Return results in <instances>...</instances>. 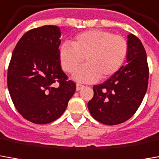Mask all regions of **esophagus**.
I'll return each instance as SVG.
<instances>
[{
    "mask_svg": "<svg viewBox=\"0 0 159 159\" xmlns=\"http://www.w3.org/2000/svg\"><path fill=\"white\" fill-rule=\"evenodd\" d=\"M83 88H84V86L82 85V84H80V83H77V84H76V90L77 91H79L80 89H82Z\"/></svg>",
    "mask_w": 159,
    "mask_h": 159,
    "instance_id": "esophagus-1",
    "label": "esophagus"
}]
</instances>
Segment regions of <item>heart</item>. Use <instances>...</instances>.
Listing matches in <instances>:
<instances>
[{"instance_id":"1","label":"heart","mask_w":159,"mask_h":159,"mask_svg":"<svg viewBox=\"0 0 159 159\" xmlns=\"http://www.w3.org/2000/svg\"><path fill=\"white\" fill-rule=\"evenodd\" d=\"M128 54L127 41L121 36L103 30H90L78 34L71 45L64 43L59 50L62 69L73 73L85 58L86 64L74 73L81 83H95L118 71Z\"/></svg>"}]
</instances>
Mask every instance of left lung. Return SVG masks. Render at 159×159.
Masks as SVG:
<instances>
[{
    "instance_id": "1",
    "label": "left lung",
    "mask_w": 159,
    "mask_h": 159,
    "mask_svg": "<svg viewBox=\"0 0 159 159\" xmlns=\"http://www.w3.org/2000/svg\"><path fill=\"white\" fill-rule=\"evenodd\" d=\"M127 64L104 83L94 85V96L88 103L93 118L105 125L129 120L144 99L149 78L146 52L135 35L127 36Z\"/></svg>"
}]
</instances>
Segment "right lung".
<instances>
[{
    "mask_svg": "<svg viewBox=\"0 0 159 159\" xmlns=\"http://www.w3.org/2000/svg\"><path fill=\"white\" fill-rule=\"evenodd\" d=\"M61 32L57 25L33 28L18 41L7 70L11 99L22 116L35 124L58 119L76 91L62 70Z\"/></svg>",
    "mask_w": 159,
    "mask_h": 159,
    "instance_id": "1",
    "label": "right lung"
}]
</instances>
